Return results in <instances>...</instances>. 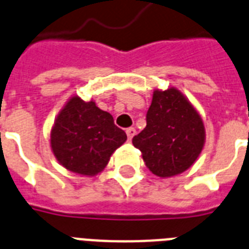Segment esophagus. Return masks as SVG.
<instances>
[{
    "label": "esophagus",
    "instance_id": "1",
    "mask_svg": "<svg viewBox=\"0 0 249 249\" xmlns=\"http://www.w3.org/2000/svg\"><path fill=\"white\" fill-rule=\"evenodd\" d=\"M135 133H137V130H135L134 128H128V129H126V135H128L129 141H131V139H133V137H134V135H135Z\"/></svg>",
    "mask_w": 249,
    "mask_h": 249
}]
</instances>
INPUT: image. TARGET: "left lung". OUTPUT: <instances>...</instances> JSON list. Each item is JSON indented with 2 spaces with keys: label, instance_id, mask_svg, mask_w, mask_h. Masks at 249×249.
<instances>
[{
  "label": "left lung",
  "instance_id": "obj_1",
  "mask_svg": "<svg viewBox=\"0 0 249 249\" xmlns=\"http://www.w3.org/2000/svg\"><path fill=\"white\" fill-rule=\"evenodd\" d=\"M147 126L133 138L134 147L156 176L171 177L192 166L205 143L200 115L176 89H156Z\"/></svg>",
  "mask_w": 249,
  "mask_h": 249
}]
</instances>
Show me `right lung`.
Instances as JSON below:
<instances>
[{"mask_svg": "<svg viewBox=\"0 0 249 249\" xmlns=\"http://www.w3.org/2000/svg\"><path fill=\"white\" fill-rule=\"evenodd\" d=\"M125 141V131L114 124L111 115L77 96L67 102L50 133V145L59 163L82 176L101 172Z\"/></svg>", "mask_w": 249, "mask_h": 249, "instance_id": "obj_1", "label": "right lung"}]
</instances>
